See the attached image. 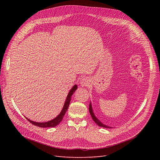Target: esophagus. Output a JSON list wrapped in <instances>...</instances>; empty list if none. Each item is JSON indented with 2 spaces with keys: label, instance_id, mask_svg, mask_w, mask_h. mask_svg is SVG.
Listing matches in <instances>:
<instances>
[{
  "label": "esophagus",
  "instance_id": "34e87169",
  "mask_svg": "<svg viewBox=\"0 0 160 160\" xmlns=\"http://www.w3.org/2000/svg\"><path fill=\"white\" fill-rule=\"evenodd\" d=\"M80 84L82 87H86V86H88L89 84H90V82H89V78H88L87 77H85V78H83L80 80Z\"/></svg>",
  "mask_w": 160,
  "mask_h": 160
}]
</instances>
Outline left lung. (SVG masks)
<instances>
[{
	"mask_svg": "<svg viewBox=\"0 0 160 160\" xmlns=\"http://www.w3.org/2000/svg\"><path fill=\"white\" fill-rule=\"evenodd\" d=\"M89 113H90V115L92 117V119H93V120L94 121V122L98 125L99 126V127H103V128H112L113 127H109V126H107L104 124H103L101 121H100L97 117L95 115V113L93 112V108H92V104H91V102L90 101V103H89Z\"/></svg>",
	"mask_w": 160,
	"mask_h": 160,
	"instance_id": "left-lung-1",
	"label": "left lung"
}]
</instances>
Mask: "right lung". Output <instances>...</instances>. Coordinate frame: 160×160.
<instances>
[{"instance_id":"right-lung-1","label":"right lung","mask_w":160,"mask_h":160,"mask_svg":"<svg viewBox=\"0 0 160 160\" xmlns=\"http://www.w3.org/2000/svg\"><path fill=\"white\" fill-rule=\"evenodd\" d=\"M77 89V85L75 84L74 86H73V87L69 91L68 95H67L66 100L65 101V103H64V105H63V107L62 108V110L60 113L56 117H55L54 119L50 120L49 121H47V122H35V121H31L30 119L27 118V117H26V118L32 124H34L35 126H37V127H41V128H52V127H56V126L60 124V122L62 121L63 117L64 115L65 114L66 112L67 111V109H68V107L69 106L71 97L75 92V91Z\"/></svg>"}]
</instances>
